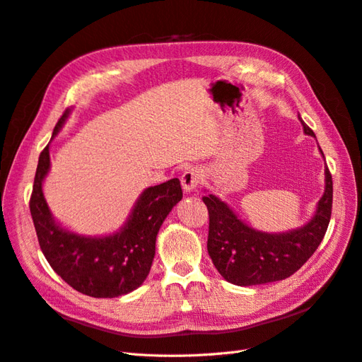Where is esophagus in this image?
<instances>
[{
    "instance_id": "esophagus-1",
    "label": "esophagus",
    "mask_w": 362,
    "mask_h": 362,
    "mask_svg": "<svg viewBox=\"0 0 362 362\" xmlns=\"http://www.w3.org/2000/svg\"><path fill=\"white\" fill-rule=\"evenodd\" d=\"M201 180H202V173L199 169L193 168V169L185 170L181 177V185L184 192H189V193L193 192L199 185Z\"/></svg>"
}]
</instances>
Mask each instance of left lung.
<instances>
[{"label":"left lung","mask_w":362,"mask_h":362,"mask_svg":"<svg viewBox=\"0 0 362 362\" xmlns=\"http://www.w3.org/2000/svg\"><path fill=\"white\" fill-rule=\"evenodd\" d=\"M300 124L305 134L315 137L302 119ZM202 201L210 217L208 255L218 273L240 287L259 286L291 276L319 247L331 221L332 177L326 168L325 192L311 221L287 233L258 231L238 218L233 208L214 194L204 196Z\"/></svg>","instance_id":"1"}]
</instances>
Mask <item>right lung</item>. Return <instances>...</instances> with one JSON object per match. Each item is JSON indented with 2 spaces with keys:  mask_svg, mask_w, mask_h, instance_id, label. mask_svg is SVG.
<instances>
[{
  "mask_svg": "<svg viewBox=\"0 0 362 362\" xmlns=\"http://www.w3.org/2000/svg\"><path fill=\"white\" fill-rule=\"evenodd\" d=\"M69 113L66 110L59 119L52 139L60 133ZM49 166L48 145L39 157L30 213L49 266L72 288L92 298H117L139 288L151 270L160 226L182 199L180 180L145 189L119 231L90 237L72 233L54 218L42 190Z\"/></svg>",
  "mask_w": 362,
  "mask_h": 362,
  "instance_id": "1",
  "label": "right lung"
}]
</instances>
